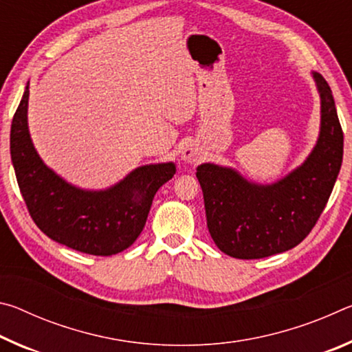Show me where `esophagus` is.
I'll return each instance as SVG.
<instances>
[{"instance_id": "1", "label": "esophagus", "mask_w": 352, "mask_h": 352, "mask_svg": "<svg viewBox=\"0 0 352 352\" xmlns=\"http://www.w3.org/2000/svg\"><path fill=\"white\" fill-rule=\"evenodd\" d=\"M200 158H201V151L197 144H186V147L182 151V160L189 164L200 162Z\"/></svg>"}]
</instances>
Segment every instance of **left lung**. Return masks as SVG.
<instances>
[{
  "mask_svg": "<svg viewBox=\"0 0 352 352\" xmlns=\"http://www.w3.org/2000/svg\"><path fill=\"white\" fill-rule=\"evenodd\" d=\"M312 77L320 93V135L301 166L270 184L250 182L226 166L197 168L208 230L231 258L261 259L296 247L329 200L342 168L343 132L329 85L318 73Z\"/></svg>",
  "mask_w": 352,
  "mask_h": 352,
  "instance_id": "left-lung-1",
  "label": "left lung"
}]
</instances>
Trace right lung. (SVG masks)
I'll list each match as a JSON object with an SVG mask.
<instances>
[{
	"label": "right lung",
	"instance_id": "obj_1",
	"mask_svg": "<svg viewBox=\"0 0 352 352\" xmlns=\"http://www.w3.org/2000/svg\"><path fill=\"white\" fill-rule=\"evenodd\" d=\"M29 82L10 127V157L16 182L35 225L62 245L94 256L121 253L144 228L157 190L175 174V164L133 169L100 190L77 188L56 174L35 151L28 127Z\"/></svg>",
	"mask_w": 352,
	"mask_h": 352
}]
</instances>
